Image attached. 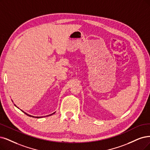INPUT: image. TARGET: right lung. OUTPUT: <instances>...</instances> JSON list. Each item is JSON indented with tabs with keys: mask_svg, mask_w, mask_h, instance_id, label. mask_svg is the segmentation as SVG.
Wrapping results in <instances>:
<instances>
[{
	"mask_svg": "<svg viewBox=\"0 0 150 150\" xmlns=\"http://www.w3.org/2000/svg\"><path fill=\"white\" fill-rule=\"evenodd\" d=\"M15 106H16V105L15 104H14ZM21 111H23V110H21ZM25 114H26V115H28V116H30V117H36V118H41V117H35V116H33V115H29V114H26V112H25L24 111H23ZM55 112H54V113H52V114H51V115H47V116H49V115H52V114H54Z\"/></svg>",
	"mask_w": 150,
	"mask_h": 150,
	"instance_id": "1",
	"label": "right lung"
}]
</instances>
